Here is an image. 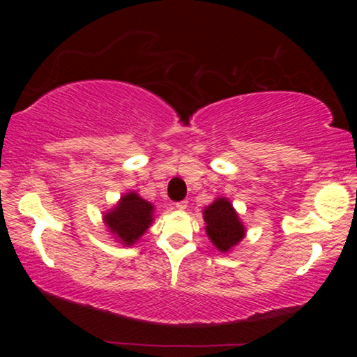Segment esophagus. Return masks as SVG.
Returning <instances> with one entry per match:
<instances>
[{"instance_id": "34e87169", "label": "esophagus", "mask_w": 357, "mask_h": 357, "mask_svg": "<svg viewBox=\"0 0 357 357\" xmlns=\"http://www.w3.org/2000/svg\"><path fill=\"white\" fill-rule=\"evenodd\" d=\"M174 208H176L178 211H184V209H187V202H178L176 204H174Z\"/></svg>"}]
</instances>
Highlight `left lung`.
<instances>
[{
  "label": "left lung",
  "instance_id": "8db88e82",
  "mask_svg": "<svg viewBox=\"0 0 357 357\" xmlns=\"http://www.w3.org/2000/svg\"><path fill=\"white\" fill-rule=\"evenodd\" d=\"M203 219L206 222V233L211 243L219 252L231 250L245 236V227L228 198H217L204 208Z\"/></svg>",
  "mask_w": 357,
  "mask_h": 357
}]
</instances>
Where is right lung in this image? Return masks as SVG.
Listing matches in <instances>:
<instances>
[{"label": "right lung", "mask_w": 357, "mask_h": 357, "mask_svg": "<svg viewBox=\"0 0 357 357\" xmlns=\"http://www.w3.org/2000/svg\"><path fill=\"white\" fill-rule=\"evenodd\" d=\"M154 220V204L143 200L135 192L121 197L116 206L104 215L108 229L121 244H135Z\"/></svg>", "instance_id": "right-lung-1"}]
</instances>
